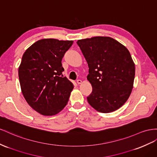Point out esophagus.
<instances>
[{
  "label": "esophagus",
  "instance_id": "obj_1",
  "mask_svg": "<svg viewBox=\"0 0 157 157\" xmlns=\"http://www.w3.org/2000/svg\"><path fill=\"white\" fill-rule=\"evenodd\" d=\"M77 84H81V83H82V80L78 79V80H77Z\"/></svg>",
  "mask_w": 157,
  "mask_h": 157
}]
</instances>
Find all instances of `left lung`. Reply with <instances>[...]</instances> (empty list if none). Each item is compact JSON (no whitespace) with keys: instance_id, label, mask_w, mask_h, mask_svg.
Wrapping results in <instances>:
<instances>
[{"instance_id":"obj_1","label":"left lung","mask_w":157,"mask_h":157,"mask_svg":"<svg viewBox=\"0 0 157 157\" xmlns=\"http://www.w3.org/2000/svg\"><path fill=\"white\" fill-rule=\"evenodd\" d=\"M88 65L87 79L92 91L89 104L110 113L124 105L132 91L135 63L129 50L110 37L97 36L77 41Z\"/></svg>"}]
</instances>
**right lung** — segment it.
<instances>
[{"label":"right lung","instance_id":"right-lung-1","mask_svg":"<svg viewBox=\"0 0 157 157\" xmlns=\"http://www.w3.org/2000/svg\"><path fill=\"white\" fill-rule=\"evenodd\" d=\"M73 41L42 39L24 52L18 68L21 90L28 104L44 116H54L68 103L74 86L62 74L61 61Z\"/></svg>","mask_w":157,"mask_h":157}]
</instances>
